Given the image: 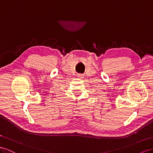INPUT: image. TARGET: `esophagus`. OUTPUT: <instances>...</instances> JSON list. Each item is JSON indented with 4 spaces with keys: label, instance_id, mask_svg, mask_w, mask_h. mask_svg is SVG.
I'll return each instance as SVG.
<instances>
[{
    "label": "esophagus",
    "instance_id": "obj_1",
    "mask_svg": "<svg viewBox=\"0 0 153 153\" xmlns=\"http://www.w3.org/2000/svg\"><path fill=\"white\" fill-rule=\"evenodd\" d=\"M78 76H79V78H83L84 77V76L83 75H81V74H80V75H79Z\"/></svg>",
    "mask_w": 153,
    "mask_h": 153
}]
</instances>
